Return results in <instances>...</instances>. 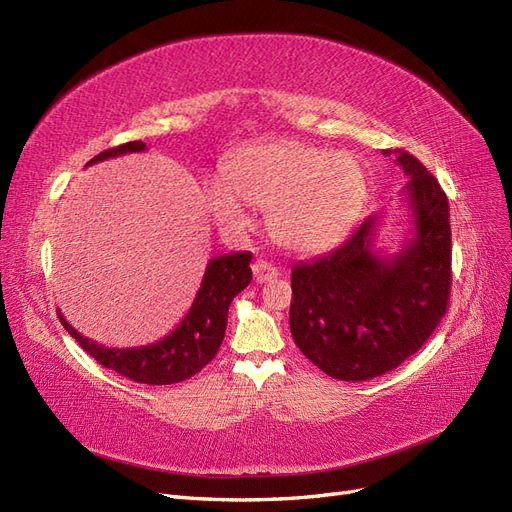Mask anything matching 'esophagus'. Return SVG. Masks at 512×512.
Listing matches in <instances>:
<instances>
[{
  "label": "esophagus",
  "instance_id": "1",
  "mask_svg": "<svg viewBox=\"0 0 512 512\" xmlns=\"http://www.w3.org/2000/svg\"><path fill=\"white\" fill-rule=\"evenodd\" d=\"M252 273H254L256 284H267V281H273L279 275V271L267 260H256L252 264Z\"/></svg>",
  "mask_w": 512,
  "mask_h": 512
}]
</instances>
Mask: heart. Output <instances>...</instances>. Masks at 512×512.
<instances>
[{"instance_id":"obj_1","label":"heart","mask_w":512,"mask_h":512,"mask_svg":"<svg viewBox=\"0 0 512 512\" xmlns=\"http://www.w3.org/2000/svg\"><path fill=\"white\" fill-rule=\"evenodd\" d=\"M222 178L205 188L211 218L239 231L248 224L243 203L267 209L269 235L292 252L339 243L366 199V175L356 156L303 142L245 148L226 163Z\"/></svg>"}]
</instances>
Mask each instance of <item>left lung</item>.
I'll use <instances>...</instances> for the list:
<instances>
[{"mask_svg":"<svg viewBox=\"0 0 512 512\" xmlns=\"http://www.w3.org/2000/svg\"><path fill=\"white\" fill-rule=\"evenodd\" d=\"M392 154L409 175L402 192L413 237L402 250L392 256L373 250L375 214L337 250L292 269V339L332 379L366 381L390 373L430 339L447 313V195L413 154L400 148Z\"/></svg>","mask_w":512,"mask_h":512,"instance_id":"left-lung-1","label":"left lung"}]
</instances>
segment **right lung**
<instances>
[{"label": "right lung", "mask_w": 512, "mask_h": 512, "mask_svg": "<svg viewBox=\"0 0 512 512\" xmlns=\"http://www.w3.org/2000/svg\"><path fill=\"white\" fill-rule=\"evenodd\" d=\"M144 150V142L122 144L110 150H103L101 154L91 158L86 167L99 161H108V158L114 156ZM250 260V252L211 258L195 303H192L180 326L169 332L165 339L150 345L112 349L82 337L61 313L59 320L63 328L80 343L86 354H91L101 366L116 370L118 375L127 377L135 383L148 385L180 383L190 379L192 375H197L199 370L214 360V356L218 354L226 332L228 307H231L233 298L252 281Z\"/></svg>", "instance_id": "obj_1"}]
</instances>
